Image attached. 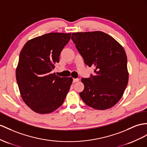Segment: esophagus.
<instances>
[{
    "label": "esophagus",
    "instance_id": "1",
    "mask_svg": "<svg viewBox=\"0 0 147 147\" xmlns=\"http://www.w3.org/2000/svg\"><path fill=\"white\" fill-rule=\"evenodd\" d=\"M78 81H79V79H75V78L73 79V82H76Z\"/></svg>",
    "mask_w": 147,
    "mask_h": 147
}]
</instances>
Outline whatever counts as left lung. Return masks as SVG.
<instances>
[{"label": "left lung", "instance_id": "1", "mask_svg": "<svg viewBox=\"0 0 147 147\" xmlns=\"http://www.w3.org/2000/svg\"><path fill=\"white\" fill-rule=\"evenodd\" d=\"M71 39L88 66L95 67L94 76L82 78L84 85L80 96L94 109L114 106L122 97L129 81L127 59L117 41L100 31L72 33Z\"/></svg>", "mask_w": 147, "mask_h": 147}]
</instances>
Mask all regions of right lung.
<instances>
[{"instance_id": "obj_1", "label": "right lung", "mask_w": 147, "mask_h": 147, "mask_svg": "<svg viewBox=\"0 0 147 147\" xmlns=\"http://www.w3.org/2000/svg\"><path fill=\"white\" fill-rule=\"evenodd\" d=\"M71 33H50L28 40L20 53L16 80L24 102L36 113L45 114L63 104L72 78L51 73Z\"/></svg>"}]
</instances>
